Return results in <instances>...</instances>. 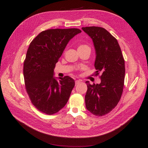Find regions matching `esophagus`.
Returning a JSON list of instances; mask_svg holds the SVG:
<instances>
[{
  "mask_svg": "<svg viewBox=\"0 0 148 148\" xmlns=\"http://www.w3.org/2000/svg\"><path fill=\"white\" fill-rule=\"evenodd\" d=\"M80 83H81V81H79V80H76L75 81V85H78Z\"/></svg>",
  "mask_w": 148,
  "mask_h": 148,
  "instance_id": "1",
  "label": "esophagus"
}]
</instances>
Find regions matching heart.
Wrapping results in <instances>:
<instances>
[{"mask_svg":"<svg viewBox=\"0 0 148 148\" xmlns=\"http://www.w3.org/2000/svg\"><path fill=\"white\" fill-rule=\"evenodd\" d=\"M84 48H86V49H89L90 50V48L88 45H79L78 48V49H84Z\"/></svg>","mask_w":148,"mask_h":148,"instance_id":"1","label":"heart"}]
</instances>
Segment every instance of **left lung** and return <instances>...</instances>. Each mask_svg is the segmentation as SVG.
Instances as JSON below:
<instances>
[{"instance_id": "obj_1", "label": "left lung", "mask_w": 148, "mask_h": 148, "mask_svg": "<svg viewBox=\"0 0 148 148\" xmlns=\"http://www.w3.org/2000/svg\"><path fill=\"white\" fill-rule=\"evenodd\" d=\"M82 29L92 39L96 53L95 76L99 75L100 84H89L85 95L86 108L92 114L102 116L113 110L123 94L125 78V61L115 37L100 27Z\"/></svg>"}]
</instances>
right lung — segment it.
Listing matches in <instances>:
<instances>
[{"mask_svg": "<svg viewBox=\"0 0 148 148\" xmlns=\"http://www.w3.org/2000/svg\"><path fill=\"white\" fill-rule=\"evenodd\" d=\"M78 29H51L40 32L30 42L24 61L25 88L33 105L48 115L58 113L67 103L75 86L69 76L53 77L56 64Z\"/></svg>", "mask_w": 148, "mask_h": 148, "instance_id": "right-lung-1", "label": "right lung"}]
</instances>
